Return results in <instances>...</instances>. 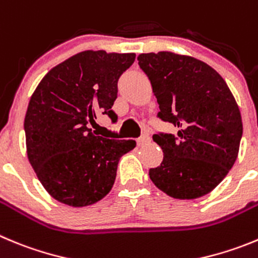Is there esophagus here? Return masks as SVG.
Instances as JSON below:
<instances>
[{"label":"esophagus","mask_w":258,"mask_h":258,"mask_svg":"<svg viewBox=\"0 0 258 258\" xmlns=\"http://www.w3.org/2000/svg\"><path fill=\"white\" fill-rule=\"evenodd\" d=\"M150 141H151L150 136H148V134H143V136H141L138 139H137V143H138V146H145L147 145Z\"/></svg>","instance_id":"34e87169"}]
</instances>
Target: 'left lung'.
I'll list each match as a JSON object with an SVG mask.
<instances>
[{"instance_id":"left-lung-1","label":"left lung","mask_w":258,"mask_h":258,"mask_svg":"<svg viewBox=\"0 0 258 258\" xmlns=\"http://www.w3.org/2000/svg\"><path fill=\"white\" fill-rule=\"evenodd\" d=\"M138 61L157 98V117L178 127L176 136H153L164 160L150 169L151 180L172 198L202 197L237 160L243 134L239 107L221 75L197 58L151 52Z\"/></svg>"}]
</instances>
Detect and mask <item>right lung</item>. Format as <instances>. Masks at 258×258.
I'll return each instance as SVG.
<instances>
[{
  "label": "right lung",
  "mask_w": 258,
  "mask_h": 258,
  "mask_svg": "<svg viewBox=\"0 0 258 258\" xmlns=\"http://www.w3.org/2000/svg\"><path fill=\"white\" fill-rule=\"evenodd\" d=\"M134 53L84 51L55 66L38 84L24 120L27 153L42 185L68 206H89L111 190L119 160L136 141L92 133L98 113L116 122L117 82Z\"/></svg>",
  "instance_id": "obj_1"
}]
</instances>
